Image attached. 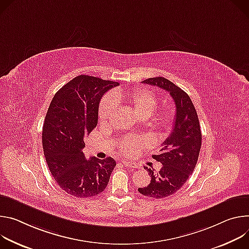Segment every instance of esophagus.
<instances>
[{
  "label": "esophagus",
  "instance_id": "34e87169",
  "mask_svg": "<svg viewBox=\"0 0 249 249\" xmlns=\"http://www.w3.org/2000/svg\"><path fill=\"white\" fill-rule=\"evenodd\" d=\"M122 163H123L124 165H125V166H127V167H133V166H135V164H134L133 162H131V161L122 160Z\"/></svg>",
  "mask_w": 249,
  "mask_h": 249
}]
</instances>
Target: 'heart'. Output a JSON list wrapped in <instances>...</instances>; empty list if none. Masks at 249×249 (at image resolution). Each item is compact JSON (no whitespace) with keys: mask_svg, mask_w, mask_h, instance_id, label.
<instances>
[{"mask_svg":"<svg viewBox=\"0 0 249 249\" xmlns=\"http://www.w3.org/2000/svg\"><path fill=\"white\" fill-rule=\"evenodd\" d=\"M120 100L121 98L117 94L115 96L107 95L104 97L99 107V119L102 122L108 120L113 116L117 106L116 102ZM128 100L140 118H148L157 106V97L151 90L146 88L131 92L128 95ZM150 118L155 125L161 128H169L173 123L174 115L171 107H164L153 114ZM144 144H146V141L143 139H125L120 143V148L125 154H133Z\"/></svg>","mask_w":249,"mask_h":249,"instance_id":"obj_1","label":"heart"}]
</instances>
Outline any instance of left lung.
I'll return each mask as SVG.
<instances>
[{
  "mask_svg": "<svg viewBox=\"0 0 249 249\" xmlns=\"http://www.w3.org/2000/svg\"><path fill=\"white\" fill-rule=\"evenodd\" d=\"M142 83L167 91L176 106L172 132L162 143L160 153L152 155L162 167L155 173L144 166L151 181L147 187L139 188L143 196L162 199L175 194L194 171L202 145V133L196 108L186 92L164 77L148 78Z\"/></svg>",
  "mask_w": 249,
  "mask_h": 249,
  "instance_id": "1",
  "label": "left lung"
}]
</instances>
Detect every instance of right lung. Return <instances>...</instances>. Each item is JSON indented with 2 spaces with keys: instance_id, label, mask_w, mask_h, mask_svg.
<instances>
[{
  "instance_id": "1",
  "label": "right lung",
  "mask_w": 249,
  "mask_h": 249,
  "mask_svg": "<svg viewBox=\"0 0 249 249\" xmlns=\"http://www.w3.org/2000/svg\"><path fill=\"white\" fill-rule=\"evenodd\" d=\"M119 85L88 75H79L54 95L45 116L42 146L54 180L67 194L95 197L106 189L116 167L112 157L86 159L84 137L98 124L103 95Z\"/></svg>"
}]
</instances>
